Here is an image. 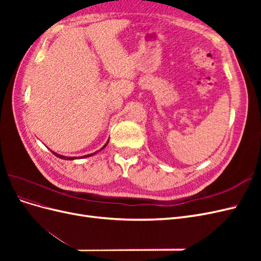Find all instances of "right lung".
Segmentation results:
<instances>
[{
  "mask_svg": "<svg viewBox=\"0 0 261 261\" xmlns=\"http://www.w3.org/2000/svg\"><path fill=\"white\" fill-rule=\"evenodd\" d=\"M108 143H109V141H108ZM108 143L103 146V147H102L100 150H102V149H103L107 145H108ZM53 152V154H55V155H57V156H59V158H61V159H64V160H74V159H76V156H64V155H60V154H58V153H55L54 151H52ZM92 154H96V152H94V153H91V154H87V155H84V156H82V158H87V156H90V155H92ZM81 158V156H80Z\"/></svg>",
  "mask_w": 261,
  "mask_h": 261,
  "instance_id": "obj_1",
  "label": "right lung"
}]
</instances>
